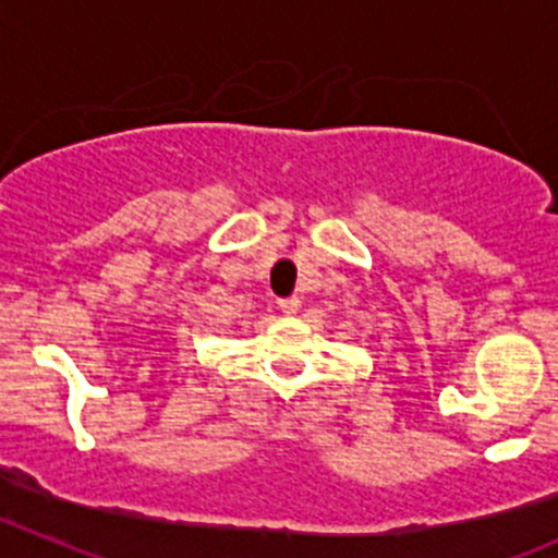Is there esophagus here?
<instances>
[{
  "label": "esophagus",
  "instance_id": "1",
  "mask_svg": "<svg viewBox=\"0 0 558 558\" xmlns=\"http://www.w3.org/2000/svg\"><path fill=\"white\" fill-rule=\"evenodd\" d=\"M278 307L286 313V316H294V313L300 311V296H286V300L278 302Z\"/></svg>",
  "mask_w": 558,
  "mask_h": 558
}]
</instances>
